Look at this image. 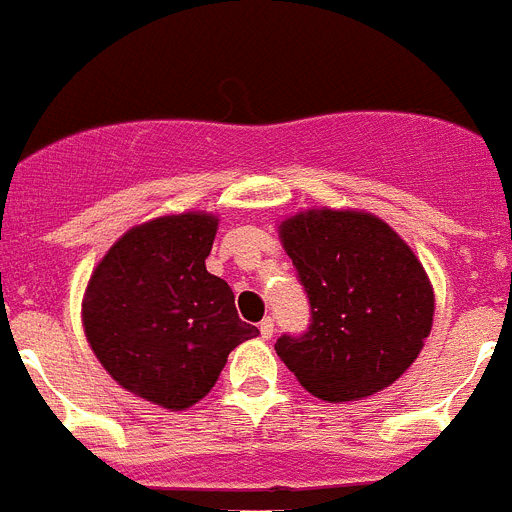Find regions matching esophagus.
<instances>
[{"instance_id": "1", "label": "esophagus", "mask_w": 512, "mask_h": 512, "mask_svg": "<svg viewBox=\"0 0 512 512\" xmlns=\"http://www.w3.org/2000/svg\"><path fill=\"white\" fill-rule=\"evenodd\" d=\"M273 330H276V322H273V317H265V320L260 322V336L268 341V338H273Z\"/></svg>"}]
</instances>
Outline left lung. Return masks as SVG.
I'll use <instances>...</instances> for the list:
<instances>
[{
    "label": "left lung",
    "mask_w": 512,
    "mask_h": 512,
    "mask_svg": "<svg viewBox=\"0 0 512 512\" xmlns=\"http://www.w3.org/2000/svg\"><path fill=\"white\" fill-rule=\"evenodd\" d=\"M281 242L309 299V325L276 351L322 401L364 398L411 367L432 328L422 263L388 223L351 210H309L281 223Z\"/></svg>",
    "instance_id": "1"
}]
</instances>
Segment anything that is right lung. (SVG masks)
I'll return each instance as SVG.
<instances>
[{
	"instance_id": "obj_1",
	"label": "right lung",
	"mask_w": 512,
	"mask_h": 512,
	"mask_svg": "<svg viewBox=\"0 0 512 512\" xmlns=\"http://www.w3.org/2000/svg\"><path fill=\"white\" fill-rule=\"evenodd\" d=\"M218 221L182 213L127 231L90 276L83 325L122 388L182 411L210 393L231 351L260 330L205 270Z\"/></svg>"
}]
</instances>
